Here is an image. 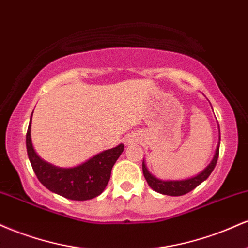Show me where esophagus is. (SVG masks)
Here are the masks:
<instances>
[{
    "mask_svg": "<svg viewBox=\"0 0 248 248\" xmlns=\"http://www.w3.org/2000/svg\"><path fill=\"white\" fill-rule=\"evenodd\" d=\"M135 142H138V139L134 138V136H128L126 140H124V143H126L127 146H130V144L135 143Z\"/></svg>",
    "mask_w": 248,
    "mask_h": 248,
    "instance_id": "esophagus-1",
    "label": "esophagus"
}]
</instances>
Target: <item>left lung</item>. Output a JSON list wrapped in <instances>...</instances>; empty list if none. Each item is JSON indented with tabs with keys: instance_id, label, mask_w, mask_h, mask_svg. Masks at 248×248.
Segmentation results:
<instances>
[{
	"instance_id": "left-lung-1",
	"label": "left lung",
	"mask_w": 248,
	"mask_h": 248,
	"mask_svg": "<svg viewBox=\"0 0 248 248\" xmlns=\"http://www.w3.org/2000/svg\"><path fill=\"white\" fill-rule=\"evenodd\" d=\"M219 144H220V142L218 143V147L217 149H216V154L215 156H213L211 163H210L209 166L203 170V171L199 172L198 175L193 176L191 178L181 179V181H163V179H158L149 172V170L147 169L146 163H144L143 161L142 162V170H143L144 178H146L147 183L149 184V186L152 187L153 190H155V191L158 193H162V195H167V196L186 195V193L190 192L191 190L195 189V187H197L199 184L203 183V182L205 181L210 175H211V172L213 171V169H215L216 164H217V161H218Z\"/></svg>"
}]
</instances>
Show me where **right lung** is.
<instances>
[{"instance_id": "obj_1", "label": "right lung", "mask_w": 248, "mask_h": 248, "mask_svg": "<svg viewBox=\"0 0 248 248\" xmlns=\"http://www.w3.org/2000/svg\"><path fill=\"white\" fill-rule=\"evenodd\" d=\"M30 132L31 118L27 132V150L38 181L50 191L72 201H87L100 195L108 184L113 166L124 152V144L120 143L115 148L96 154L77 167H56L37 155Z\"/></svg>"}]
</instances>
